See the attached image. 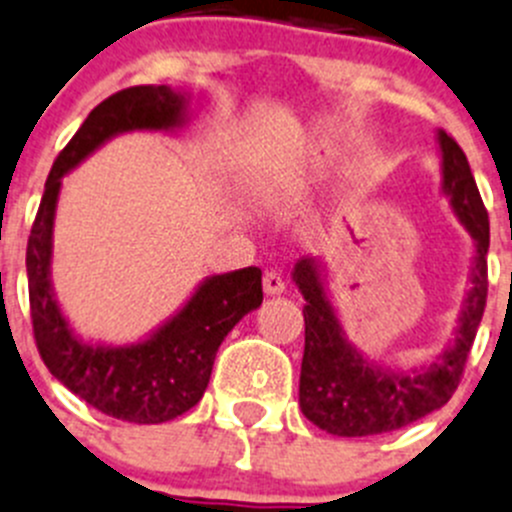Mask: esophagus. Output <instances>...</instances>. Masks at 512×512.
Here are the masks:
<instances>
[{
    "label": "esophagus",
    "instance_id": "34e87169",
    "mask_svg": "<svg viewBox=\"0 0 512 512\" xmlns=\"http://www.w3.org/2000/svg\"><path fill=\"white\" fill-rule=\"evenodd\" d=\"M262 290H265V295H283L285 293L283 275L275 270L265 272V278H262Z\"/></svg>",
    "mask_w": 512,
    "mask_h": 512
}]
</instances>
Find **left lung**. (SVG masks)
Segmentation results:
<instances>
[{
    "instance_id": "8db88e82",
    "label": "left lung",
    "mask_w": 512,
    "mask_h": 512,
    "mask_svg": "<svg viewBox=\"0 0 512 512\" xmlns=\"http://www.w3.org/2000/svg\"><path fill=\"white\" fill-rule=\"evenodd\" d=\"M442 194L472 240L470 283L462 298L452 341L419 366L376 364L348 341L328 295L321 257L295 262L293 283L303 295L305 353L300 366V409L315 427L338 437H369L407 427L442 409L465 371L487 298L490 222L467 156L455 138L437 131Z\"/></svg>"
}]
</instances>
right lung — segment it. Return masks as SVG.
Instances as JSON below:
<instances>
[{"label": "right lung", "mask_w": 512, "mask_h": 512, "mask_svg": "<svg viewBox=\"0 0 512 512\" xmlns=\"http://www.w3.org/2000/svg\"><path fill=\"white\" fill-rule=\"evenodd\" d=\"M191 98L169 85H136L95 105L47 176L27 242V283L35 341L50 374L108 417L161 424L204 396L214 356L237 323L262 305V270L209 275L191 298L146 338L126 346L85 341L75 333L52 288V232L62 176L121 133H174L189 123Z\"/></svg>", "instance_id": "right-lung-1"}]
</instances>
